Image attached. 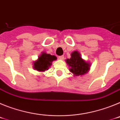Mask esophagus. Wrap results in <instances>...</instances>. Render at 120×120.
I'll return each mask as SVG.
<instances>
[{
	"instance_id": "1",
	"label": "esophagus",
	"mask_w": 120,
	"mask_h": 120,
	"mask_svg": "<svg viewBox=\"0 0 120 120\" xmlns=\"http://www.w3.org/2000/svg\"><path fill=\"white\" fill-rule=\"evenodd\" d=\"M64 58V55H61V56H59V59H61V60H63Z\"/></svg>"
}]
</instances>
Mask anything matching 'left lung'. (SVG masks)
Segmentation results:
<instances>
[{
  "label": "left lung",
  "mask_w": 120,
  "mask_h": 120,
  "mask_svg": "<svg viewBox=\"0 0 120 120\" xmlns=\"http://www.w3.org/2000/svg\"><path fill=\"white\" fill-rule=\"evenodd\" d=\"M71 55V58L66 60V62L70 67V71L75 76L83 75L87 73L90 69V64L82 59L78 52L75 51Z\"/></svg>",
  "instance_id": "obj_1"
}]
</instances>
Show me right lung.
<instances>
[{
	"label": "right lung",
	"instance_id": "add662e5",
	"mask_svg": "<svg viewBox=\"0 0 120 120\" xmlns=\"http://www.w3.org/2000/svg\"><path fill=\"white\" fill-rule=\"evenodd\" d=\"M56 59V57L45 53H43L38 59L34 63V68L39 71H43L48 70L52 64V62Z\"/></svg>",
	"mask_w": 120,
	"mask_h": 120
}]
</instances>
